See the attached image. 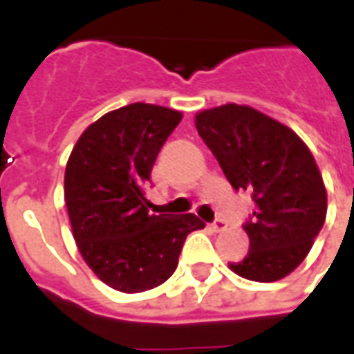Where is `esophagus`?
I'll list each match as a JSON object with an SVG mask.
<instances>
[{
  "mask_svg": "<svg viewBox=\"0 0 354 354\" xmlns=\"http://www.w3.org/2000/svg\"><path fill=\"white\" fill-rule=\"evenodd\" d=\"M211 228H213V232H223L226 230V223H224L223 218H216L215 223L211 224Z\"/></svg>",
  "mask_w": 354,
  "mask_h": 354,
  "instance_id": "34e87169",
  "label": "esophagus"
}]
</instances>
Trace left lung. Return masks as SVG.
<instances>
[{"label": "left lung", "mask_w": 354, "mask_h": 354, "mask_svg": "<svg viewBox=\"0 0 354 354\" xmlns=\"http://www.w3.org/2000/svg\"><path fill=\"white\" fill-rule=\"evenodd\" d=\"M196 130L236 190L251 192L243 224L249 252L230 270L272 283L308 257L326 218V188L313 154L285 124L249 105L226 103L196 115Z\"/></svg>", "instance_id": "left-lung-1"}]
</instances>
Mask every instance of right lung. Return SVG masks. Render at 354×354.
Returning a JSON list of instances; mask_svg holds the SVG:
<instances>
[{"mask_svg":"<svg viewBox=\"0 0 354 354\" xmlns=\"http://www.w3.org/2000/svg\"><path fill=\"white\" fill-rule=\"evenodd\" d=\"M179 111L130 103L97 118L69 154L64 196L82 259L120 292H143L171 277L183 243L205 224L192 213L152 215L145 185Z\"/></svg>","mask_w":354,"mask_h":354,"instance_id":"add662e5","label":"right lung"}]
</instances>
